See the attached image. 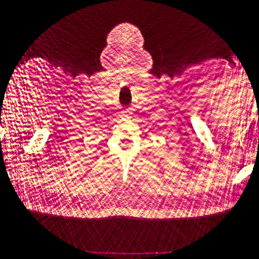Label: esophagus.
<instances>
[{
    "label": "esophagus",
    "instance_id": "1",
    "mask_svg": "<svg viewBox=\"0 0 259 259\" xmlns=\"http://www.w3.org/2000/svg\"><path fill=\"white\" fill-rule=\"evenodd\" d=\"M122 117L126 118V119H130V118H131V113H130V112H127V111H126V112L122 113Z\"/></svg>",
    "mask_w": 259,
    "mask_h": 259
}]
</instances>
